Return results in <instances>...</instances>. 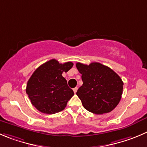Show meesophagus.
Returning a JSON list of instances; mask_svg holds the SVG:
<instances>
[{"instance_id": "esophagus-1", "label": "esophagus", "mask_w": 147, "mask_h": 147, "mask_svg": "<svg viewBox=\"0 0 147 147\" xmlns=\"http://www.w3.org/2000/svg\"><path fill=\"white\" fill-rule=\"evenodd\" d=\"M73 90H74V93L76 94V92H77V90H78V88H77V87H75L74 89H73Z\"/></svg>"}]
</instances>
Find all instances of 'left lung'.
Masks as SVG:
<instances>
[{
  "label": "left lung",
  "mask_w": 147,
  "mask_h": 147,
  "mask_svg": "<svg viewBox=\"0 0 147 147\" xmlns=\"http://www.w3.org/2000/svg\"><path fill=\"white\" fill-rule=\"evenodd\" d=\"M83 84L76 94L84 107L94 114L110 113L119 103L123 82L114 71L100 63H77Z\"/></svg>",
  "instance_id": "8db88e82"
}]
</instances>
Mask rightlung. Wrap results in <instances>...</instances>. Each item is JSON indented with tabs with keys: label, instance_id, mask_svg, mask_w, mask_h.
Returning <instances> with one entry per match:
<instances>
[{
	"label": "right lung",
	"instance_id": "add662e5",
	"mask_svg": "<svg viewBox=\"0 0 147 147\" xmlns=\"http://www.w3.org/2000/svg\"><path fill=\"white\" fill-rule=\"evenodd\" d=\"M73 65L71 62L62 64L52 59L34 71L28 81L26 92L39 111L55 114L65 109L74 93L68 87L62 74L69 71Z\"/></svg>",
	"mask_w": 147,
	"mask_h": 147
}]
</instances>
